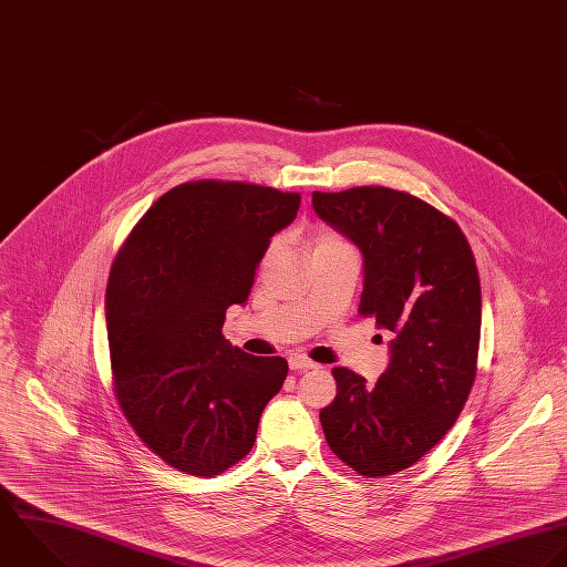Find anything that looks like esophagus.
Wrapping results in <instances>:
<instances>
[{
  "instance_id": "obj_1",
  "label": "esophagus",
  "mask_w": 567,
  "mask_h": 567,
  "mask_svg": "<svg viewBox=\"0 0 567 567\" xmlns=\"http://www.w3.org/2000/svg\"><path fill=\"white\" fill-rule=\"evenodd\" d=\"M316 367H318L316 362H311V360H307L302 355H291L289 358V369L291 371H309V369H316Z\"/></svg>"
}]
</instances>
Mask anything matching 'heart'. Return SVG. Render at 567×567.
Segmentation results:
<instances>
[{"label":"heart","instance_id":"obj_1","mask_svg":"<svg viewBox=\"0 0 567 567\" xmlns=\"http://www.w3.org/2000/svg\"><path fill=\"white\" fill-rule=\"evenodd\" d=\"M333 243H344V240L338 238V236H333V234H322V236L318 238L316 247H320V245H333Z\"/></svg>","mask_w":567,"mask_h":567}]
</instances>
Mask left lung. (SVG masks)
Returning a JSON list of instances; mask_svg holds the SVG:
<instances>
[{
	"label": "left lung",
	"instance_id": "1",
	"mask_svg": "<svg viewBox=\"0 0 567 567\" xmlns=\"http://www.w3.org/2000/svg\"><path fill=\"white\" fill-rule=\"evenodd\" d=\"M316 214L364 262L360 313L391 331L375 384L333 369L336 400L320 411L331 451L364 477L420 462L460 417L477 373L482 287L460 225L391 187L313 192Z\"/></svg>",
	"mask_w": 567,
	"mask_h": 567
}]
</instances>
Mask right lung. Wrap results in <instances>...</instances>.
Wrapping results in <instances>:
<instances>
[{
  "mask_svg": "<svg viewBox=\"0 0 567 567\" xmlns=\"http://www.w3.org/2000/svg\"><path fill=\"white\" fill-rule=\"evenodd\" d=\"M300 194L196 181L163 194L121 247L105 291L114 391L125 420L165 464L212 477L243 460L285 358H256L223 338L245 305L271 238Z\"/></svg>",
  "mask_w": 567,
  "mask_h": 567,
  "instance_id": "add662e5",
  "label": "right lung"
}]
</instances>
